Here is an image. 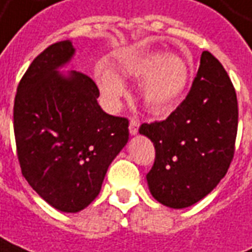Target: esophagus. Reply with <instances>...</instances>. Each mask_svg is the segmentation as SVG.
<instances>
[{
  "label": "esophagus",
  "mask_w": 252,
  "mask_h": 252,
  "mask_svg": "<svg viewBox=\"0 0 252 252\" xmlns=\"http://www.w3.org/2000/svg\"><path fill=\"white\" fill-rule=\"evenodd\" d=\"M138 128H139V121L136 119L129 120V133L131 135H136L138 133Z\"/></svg>",
  "instance_id": "esophagus-1"
}]
</instances>
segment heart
I'll use <instances>...</instances> for the list:
<instances>
[{"mask_svg":"<svg viewBox=\"0 0 252 252\" xmlns=\"http://www.w3.org/2000/svg\"><path fill=\"white\" fill-rule=\"evenodd\" d=\"M126 78L143 84L142 97L156 114L172 112L182 102L190 81L188 62L178 55L146 54L123 64ZM96 83L103 97L110 106H117L126 97V88L123 80L112 68L102 67L96 71Z\"/></svg>","mask_w":252,"mask_h":252,"instance_id":"b5f03b06","label":"heart"}]
</instances>
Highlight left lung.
<instances>
[{
  "instance_id": "left-lung-1",
  "label": "left lung",
  "mask_w": 252,
  "mask_h": 252,
  "mask_svg": "<svg viewBox=\"0 0 252 252\" xmlns=\"http://www.w3.org/2000/svg\"><path fill=\"white\" fill-rule=\"evenodd\" d=\"M237 96L226 70L204 51L188 96L164 121L142 124L156 149L146 175L152 196L169 208L204 198L226 175L237 135Z\"/></svg>"
}]
</instances>
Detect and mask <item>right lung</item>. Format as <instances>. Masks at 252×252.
<instances>
[{"label": "right lung", "mask_w": 252, "mask_h": 252, "mask_svg": "<svg viewBox=\"0 0 252 252\" xmlns=\"http://www.w3.org/2000/svg\"><path fill=\"white\" fill-rule=\"evenodd\" d=\"M59 41L42 51L18 85L13 129L22 174L48 204L78 212L96 198L109 165L128 142V120L97 103L99 90L80 71L59 74L74 55Z\"/></svg>", "instance_id": "add662e5"}]
</instances>
